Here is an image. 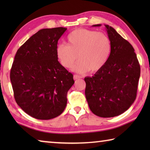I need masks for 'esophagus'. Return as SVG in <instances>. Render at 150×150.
Returning <instances> with one entry per match:
<instances>
[{"mask_svg":"<svg viewBox=\"0 0 150 150\" xmlns=\"http://www.w3.org/2000/svg\"><path fill=\"white\" fill-rule=\"evenodd\" d=\"M80 76H79L77 75H73V79H74V80H77L79 79H80Z\"/></svg>","mask_w":150,"mask_h":150,"instance_id":"34e87169","label":"esophagus"}]
</instances>
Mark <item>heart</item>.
I'll use <instances>...</instances> for the list:
<instances>
[{
  "mask_svg": "<svg viewBox=\"0 0 150 150\" xmlns=\"http://www.w3.org/2000/svg\"><path fill=\"white\" fill-rule=\"evenodd\" d=\"M67 44H59L56 56L63 67L71 68L77 59L73 70L85 73L96 72L104 67L111 51V42L105 33L88 29L75 30L68 35Z\"/></svg>",
  "mask_w": 150,
  "mask_h": 150,
  "instance_id": "1",
  "label": "heart"
}]
</instances>
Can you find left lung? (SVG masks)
<instances>
[{"instance_id": "8db88e82", "label": "left lung", "mask_w": 150, "mask_h": 150, "mask_svg": "<svg viewBox=\"0 0 150 150\" xmlns=\"http://www.w3.org/2000/svg\"><path fill=\"white\" fill-rule=\"evenodd\" d=\"M105 28L110 54L102 69L85 78V96L93 114L110 118L124 113L136 100L140 66L132 45L112 27L105 25Z\"/></svg>"}]
</instances>
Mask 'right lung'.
Instances as JSON below:
<instances>
[{"label":"right lung","mask_w":150,"mask_h":150,"mask_svg":"<svg viewBox=\"0 0 150 150\" xmlns=\"http://www.w3.org/2000/svg\"><path fill=\"white\" fill-rule=\"evenodd\" d=\"M67 28H44L18 50L11 70L16 102L32 117L50 120L67 105V94L74 84L72 73L58 62V40Z\"/></svg>","instance_id":"add662e5"}]
</instances>
